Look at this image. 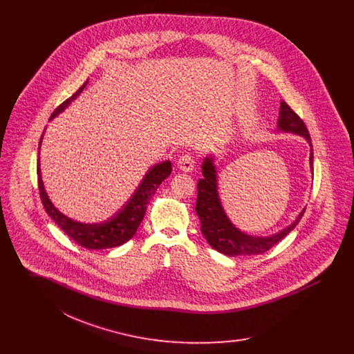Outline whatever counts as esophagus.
Wrapping results in <instances>:
<instances>
[{"mask_svg":"<svg viewBox=\"0 0 354 354\" xmlns=\"http://www.w3.org/2000/svg\"><path fill=\"white\" fill-rule=\"evenodd\" d=\"M178 167L185 171V172H189L192 169H195V159L191 153H185L179 158L178 160Z\"/></svg>","mask_w":354,"mask_h":354,"instance_id":"1","label":"esophagus"}]
</instances>
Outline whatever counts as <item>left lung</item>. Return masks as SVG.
I'll return each mask as SVG.
<instances>
[{
  "label": "left lung",
  "mask_w": 354,
  "mask_h": 354,
  "mask_svg": "<svg viewBox=\"0 0 354 354\" xmlns=\"http://www.w3.org/2000/svg\"><path fill=\"white\" fill-rule=\"evenodd\" d=\"M277 127L281 131L301 135L310 146V167L313 166V150L312 139L309 131L303 122L286 102H281L280 117L277 120ZM203 179L198 182V201L196 214L201 219V230L208 244L227 256H245V254H260L267 252L273 245H276L281 239H284L303 218L305 208L300 212L297 219L289 227L279 234L260 237L241 232L228 219L223 205L220 202L218 192V175L212 158H205L202 166Z\"/></svg>",
  "instance_id": "obj_1"
}]
</instances>
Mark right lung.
Instances as JSON below:
<instances>
[{"instance_id": "add662e5", "label": "right lung", "mask_w": 354, "mask_h": 354, "mask_svg": "<svg viewBox=\"0 0 354 354\" xmlns=\"http://www.w3.org/2000/svg\"><path fill=\"white\" fill-rule=\"evenodd\" d=\"M86 84L87 81L68 100L62 102L53 111L50 118H55L59 113H62L70 104V102L74 101L82 93ZM42 138L44 134L41 135V139H39V147H41ZM171 169L172 166L169 160L155 165L147 171L142 183L136 188L131 199L124 204V207L119 209V212H117L113 218L102 223H95V224H84L80 221H74L68 216H65L53 205L42 183L39 156H38V165H37V175H38L39 196L44 204V208L51 219L55 221V224L78 245L87 250H104V248L119 247L126 241H129L135 235L139 224L145 218L147 204L151 201L152 195L155 194L156 188L160 185V183L169 176Z\"/></svg>"}]
</instances>
